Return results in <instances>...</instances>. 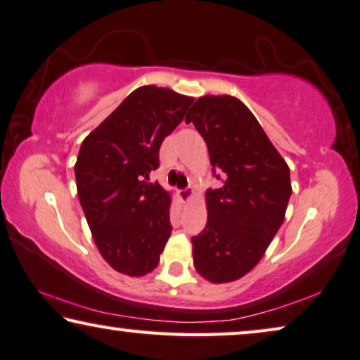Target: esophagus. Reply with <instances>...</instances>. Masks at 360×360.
I'll return each instance as SVG.
<instances>
[{
    "label": "esophagus",
    "mask_w": 360,
    "mask_h": 360,
    "mask_svg": "<svg viewBox=\"0 0 360 360\" xmlns=\"http://www.w3.org/2000/svg\"><path fill=\"white\" fill-rule=\"evenodd\" d=\"M194 189H192V187H184V189H181L179 191V195H181V199L182 200H189L191 197H194Z\"/></svg>",
    "instance_id": "1"
}]
</instances>
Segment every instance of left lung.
<instances>
[{
    "instance_id": "1",
    "label": "left lung",
    "mask_w": 360,
    "mask_h": 360,
    "mask_svg": "<svg viewBox=\"0 0 360 360\" xmlns=\"http://www.w3.org/2000/svg\"><path fill=\"white\" fill-rule=\"evenodd\" d=\"M209 148L207 225L192 236L197 272L221 283L248 274L281 229L292 195L290 171L251 110L231 96H204L187 112Z\"/></svg>"
}]
</instances>
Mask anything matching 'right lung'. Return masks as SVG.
Wrapping results in <instances>:
<instances>
[{"label":"right lung","mask_w":360,"mask_h":360,"mask_svg":"<svg viewBox=\"0 0 360 360\" xmlns=\"http://www.w3.org/2000/svg\"><path fill=\"white\" fill-rule=\"evenodd\" d=\"M192 98L143 86L91 131L81 143L75 176L79 204L94 243L115 271L148 274L171 235V197L158 182L160 146L173 131Z\"/></svg>","instance_id":"obj_1"}]
</instances>
